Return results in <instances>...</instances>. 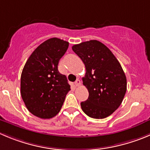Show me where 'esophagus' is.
Returning a JSON list of instances; mask_svg holds the SVG:
<instances>
[{"label": "esophagus", "mask_w": 150, "mask_h": 150, "mask_svg": "<svg viewBox=\"0 0 150 150\" xmlns=\"http://www.w3.org/2000/svg\"><path fill=\"white\" fill-rule=\"evenodd\" d=\"M81 85V81L79 79L76 80V81L75 82V86H79Z\"/></svg>", "instance_id": "obj_1"}]
</instances>
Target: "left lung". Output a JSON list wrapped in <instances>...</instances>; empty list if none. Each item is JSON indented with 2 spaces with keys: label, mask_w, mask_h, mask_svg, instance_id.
<instances>
[{
  "label": "left lung",
  "mask_w": 150,
  "mask_h": 150,
  "mask_svg": "<svg viewBox=\"0 0 150 150\" xmlns=\"http://www.w3.org/2000/svg\"><path fill=\"white\" fill-rule=\"evenodd\" d=\"M72 49L86 67L82 80L89 98L81 103L82 110L92 118L108 117L119 107L127 92V78L119 61L98 40L83 42Z\"/></svg>",
  "instance_id": "1"
}]
</instances>
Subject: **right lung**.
Instances as JSON below:
<instances>
[{
    "mask_svg": "<svg viewBox=\"0 0 150 150\" xmlns=\"http://www.w3.org/2000/svg\"><path fill=\"white\" fill-rule=\"evenodd\" d=\"M69 43L52 38L39 45L29 56L21 77V94L27 110L48 119L61 110L70 85L58 69Z\"/></svg>",
    "mask_w": 150,
    "mask_h": 150,
    "instance_id": "right-lung-1",
    "label": "right lung"
}]
</instances>
